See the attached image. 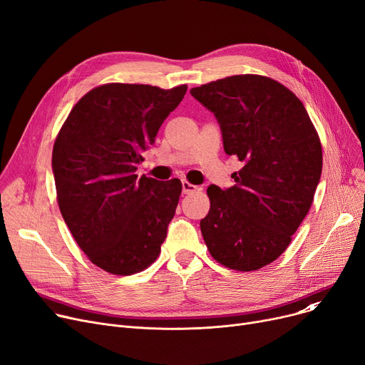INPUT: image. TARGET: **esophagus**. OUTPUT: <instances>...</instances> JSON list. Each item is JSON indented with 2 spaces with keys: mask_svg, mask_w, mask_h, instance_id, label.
<instances>
[{
  "mask_svg": "<svg viewBox=\"0 0 365 365\" xmlns=\"http://www.w3.org/2000/svg\"><path fill=\"white\" fill-rule=\"evenodd\" d=\"M182 189H183V194H192V192H197V190H200L201 187L189 183L187 180H182Z\"/></svg>",
  "mask_w": 365,
  "mask_h": 365,
  "instance_id": "obj_1",
  "label": "esophagus"
}]
</instances>
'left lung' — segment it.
I'll use <instances>...</instances> for the list:
<instances>
[{
    "instance_id": "left-lung-1",
    "label": "left lung",
    "mask_w": 365,
    "mask_h": 365,
    "mask_svg": "<svg viewBox=\"0 0 365 365\" xmlns=\"http://www.w3.org/2000/svg\"><path fill=\"white\" fill-rule=\"evenodd\" d=\"M190 94L216 115L225 152L244 163L234 186H208L202 238L217 263L257 271L285 252L309 212L322 170L319 136L297 96L269 76H226Z\"/></svg>"
}]
</instances>
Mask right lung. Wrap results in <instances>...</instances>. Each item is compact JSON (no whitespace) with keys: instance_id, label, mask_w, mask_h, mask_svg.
<instances>
[{"instance_id":"obj_1","label":"right lung","mask_w":365,"mask_h":365,"mask_svg":"<svg viewBox=\"0 0 365 365\" xmlns=\"http://www.w3.org/2000/svg\"><path fill=\"white\" fill-rule=\"evenodd\" d=\"M186 90L98 86L57 133L51 164L61 213L88 260L112 275L142 272L161 253L182 182L138 179L136 170Z\"/></svg>"}]
</instances>
